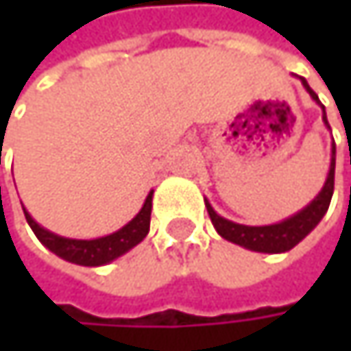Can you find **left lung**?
Masks as SVG:
<instances>
[{
	"label": "left lung",
	"mask_w": 351,
	"mask_h": 351,
	"mask_svg": "<svg viewBox=\"0 0 351 351\" xmlns=\"http://www.w3.org/2000/svg\"><path fill=\"white\" fill-rule=\"evenodd\" d=\"M303 85L305 89L311 93V97L315 99L317 104L319 97L317 93L309 87V83L303 79ZM323 119L327 123V117H325V107H323ZM333 184H335V144L331 148V167H329V175L327 180L321 189V193L317 195L315 199L303 209L299 211L297 215L280 221V223H274V226H262V228H250V226H240V223H234V221H228L223 219L221 215H217L213 211V207L205 201L207 205V213L211 217V223L213 228L217 230V234L221 238H226L228 242H234L238 245H244L247 250H254V252H268V254H276V252H287L291 247L299 244L317 223L321 221V217L327 213L329 209V203H331V195H333Z\"/></svg>",
	"instance_id": "obj_1"
}]
</instances>
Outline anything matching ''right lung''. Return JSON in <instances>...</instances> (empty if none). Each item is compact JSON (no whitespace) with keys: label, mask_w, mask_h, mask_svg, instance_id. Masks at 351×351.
<instances>
[{"label":"right lung","mask_w":351,"mask_h":351,"mask_svg":"<svg viewBox=\"0 0 351 351\" xmlns=\"http://www.w3.org/2000/svg\"><path fill=\"white\" fill-rule=\"evenodd\" d=\"M150 213H152V191L146 197L140 213L128 226H123L119 232L106 236V238H97V240H69V238L54 236V234L46 232L44 228H40L24 209L26 221L30 223L36 238L56 256H60L73 264H81V266H101V264L119 258L134 245L140 244L150 230Z\"/></svg>","instance_id":"right-lung-1"}]
</instances>
